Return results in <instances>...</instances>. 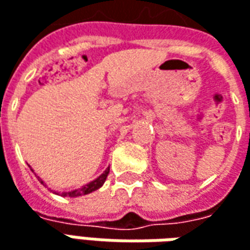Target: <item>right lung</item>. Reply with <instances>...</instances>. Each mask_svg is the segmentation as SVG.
Here are the masks:
<instances>
[{
    "label": "right lung",
    "instance_id": "add662e5",
    "mask_svg": "<svg viewBox=\"0 0 250 250\" xmlns=\"http://www.w3.org/2000/svg\"><path fill=\"white\" fill-rule=\"evenodd\" d=\"M32 172H34V170H32ZM108 173H109V167H108L107 169H105V170H104V172L97 177V179L93 180V181H90V183H88V184H85V186H83L81 188H78V189H74V191H69V192L55 191V193H57V195H61V196H69V198H77V196L88 195V193H90V192L97 191L100 187H103V184H104V183H105V180H107ZM38 179H39V181L43 184V186H46V184H44V181L40 179V177H38Z\"/></svg>",
    "mask_w": 250,
    "mask_h": 250
}]
</instances>
